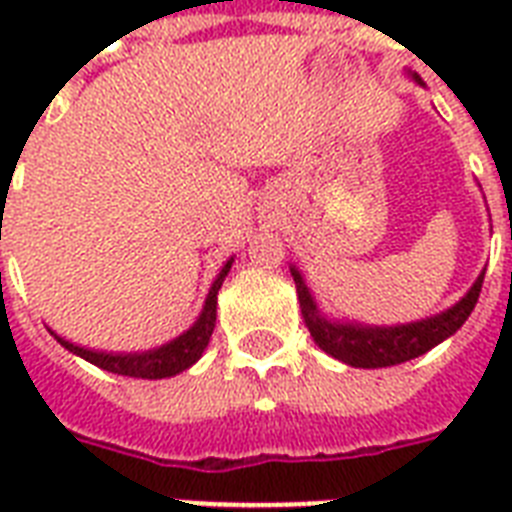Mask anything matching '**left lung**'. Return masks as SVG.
<instances>
[{
  "instance_id": "obj_1",
  "label": "left lung",
  "mask_w": 512,
  "mask_h": 512,
  "mask_svg": "<svg viewBox=\"0 0 512 512\" xmlns=\"http://www.w3.org/2000/svg\"><path fill=\"white\" fill-rule=\"evenodd\" d=\"M297 284V297H300V311L311 337L319 342L321 350L329 356L340 358L342 364L358 366V369H380V366H393L412 361V358L428 353L438 342L454 335L457 329L468 321L470 311L476 308L481 287H484V273L470 287V292L460 303L444 311L433 319L417 321V324H404V327H353V324H332L319 313L313 303L311 292L305 287L303 276L292 268Z\"/></svg>"
}]
</instances>
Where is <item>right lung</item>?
I'll list each match as a JSON object with an SVG mask.
<instances>
[{"instance_id":"1","label":"right lung","mask_w":512,"mask_h":512,"mask_svg":"<svg viewBox=\"0 0 512 512\" xmlns=\"http://www.w3.org/2000/svg\"><path fill=\"white\" fill-rule=\"evenodd\" d=\"M231 271V260L225 263V268L220 271V276L215 279L212 289H209L207 303H204V311H201L199 321L193 324L185 335H180L177 340L167 342L162 348L146 350V353H98V350L79 348L74 342L58 337L60 345H66L71 353L82 356L84 361L106 369V372L124 374V377H143V380H162V377H172V374L183 372L191 364H196L204 353V348L209 345V337H212V329H215L217 319V289L223 287V279Z\"/></svg>"}]
</instances>
